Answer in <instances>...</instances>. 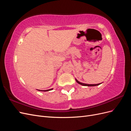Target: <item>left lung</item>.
Segmentation results:
<instances>
[{"label":"left lung","mask_w":131,"mask_h":131,"mask_svg":"<svg viewBox=\"0 0 131 131\" xmlns=\"http://www.w3.org/2000/svg\"><path fill=\"white\" fill-rule=\"evenodd\" d=\"M75 80L80 85H83V86H98L99 85H100L101 84H84V83H81L80 82H79V81H78L76 79H75Z\"/></svg>","instance_id":"8db88e82"}]
</instances>
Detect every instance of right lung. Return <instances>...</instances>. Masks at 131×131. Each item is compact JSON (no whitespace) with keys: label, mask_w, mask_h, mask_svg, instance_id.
I'll list each match as a JSON object with an SVG mask.
<instances>
[{"label":"right lung","mask_w":131,"mask_h":131,"mask_svg":"<svg viewBox=\"0 0 131 131\" xmlns=\"http://www.w3.org/2000/svg\"><path fill=\"white\" fill-rule=\"evenodd\" d=\"M53 89H50V90H41V91H50V90H52ZM39 91H40V90H38Z\"/></svg>","instance_id":"right-lung-1"}]
</instances>
